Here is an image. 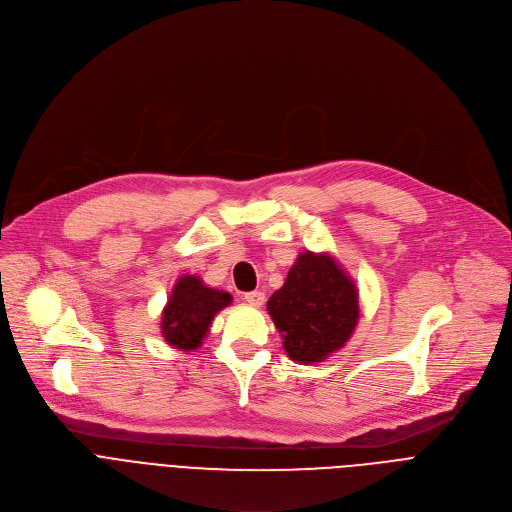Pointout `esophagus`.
I'll list each match as a JSON object with an SVG mask.
<instances>
[{
  "label": "esophagus",
  "mask_w": 512,
  "mask_h": 512,
  "mask_svg": "<svg viewBox=\"0 0 512 512\" xmlns=\"http://www.w3.org/2000/svg\"><path fill=\"white\" fill-rule=\"evenodd\" d=\"M243 300L255 308H261L263 302H265V294L263 291H247V294L243 296Z\"/></svg>",
  "instance_id": "1"
}]
</instances>
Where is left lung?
<instances>
[{
	"label": "left lung",
	"mask_w": 512,
	"mask_h": 512,
	"mask_svg": "<svg viewBox=\"0 0 512 512\" xmlns=\"http://www.w3.org/2000/svg\"><path fill=\"white\" fill-rule=\"evenodd\" d=\"M291 360L322 362L340 350L358 322V289L328 253L304 251L267 302Z\"/></svg>",
	"instance_id": "obj_1"
}]
</instances>
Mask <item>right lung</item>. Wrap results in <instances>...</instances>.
Returning a JSON list of instances; mask_svg holds the SVG:
<instances>
[{
    "instance_id": "obj_1",
    "label": "right lung",
    "mask_w": 512,
    "mask_h": 512,
    "mask_svg": "<svg viewBox=\"0 0 512 512\" xmlns=\"http://www.w3.org/2000/svg\"><path fill=\"white\" fill-rule=\"evenodd\" d=\"M229 291L212 289L196 275H182L172 287L168 304L162 312V336L174 348L196 350L214 316L231 306Z\"/></svg>"
}]
</instances>
